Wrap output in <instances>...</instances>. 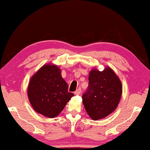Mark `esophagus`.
<instances>
[{"mask_svg":"<svg viewBox=\"0 0 150 150\" xmlns=\"http://www.w3.org/2000/svg\"><path fill=\"white\" fill-rule=\"evenodd\" d=\"M80 93H81V89H80V88L77 89L75 93H74V94H76V95H79V94H80Z\"/></svg>","mask_w":150,"mask_h":150,"instance_id":"esophagus-1","label":"esophagus"}]
</instances>
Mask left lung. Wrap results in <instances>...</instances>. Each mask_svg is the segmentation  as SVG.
<instances>
[{"instance_id":"8db88e82","label":"left lung","mask_w":150,"mask_h":150,"mask_svg":"<svg viewBox=\"0 0 150 150\" xmlns=\"http://www.w3.org/2000/svg\"><path fill=\"white\" fill-rule=\"evenodd\" d=\"M88 80V89L82 96L83 105L92 119H104L119 105L122 95L121 80L109 66L103 71L93 68Z\"/></svg>"}]
</instances>
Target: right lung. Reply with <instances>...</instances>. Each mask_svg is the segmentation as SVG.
I'll return each mask as SVG.
<instances>
[{
    "mask_svg": "<svg viewBox=\"0 0 150 150\" xmlns=\"http://www.w3.org/2000/svg\"><path fill=\"white\" fill-rule=\"evenodd\" d=\"M68 85L62 77L61 70L55 64L43 65L32 76L27 95L33 109L48 118L57 117L74 96L68 93Z\"/></svg>",
    "mask_w": 150,
    "mask_h": 150,
    "instance_id": "add662e5",
    "label": "right lung"
}]
</instances>
